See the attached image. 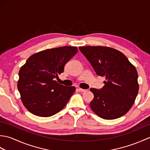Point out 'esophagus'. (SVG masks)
Returning a JSON list of instances; mask_svg holds the SVG:
<instances>
[{"label":"esophagus","mask_w":150,"mask_h":150,"mask_svg":"<svg viewBox=\"0 0 150 150\" xmlns=\"http://www.w3.org/2000/svg\"><path fill=\"white\" fill-rule=\"evenodd\" d=\"M78 90L80 92H82V93H83V92H86L87 91V90H84V89H81V88H79Z\"/></svg>","instance_id":"1"}]
</instances>
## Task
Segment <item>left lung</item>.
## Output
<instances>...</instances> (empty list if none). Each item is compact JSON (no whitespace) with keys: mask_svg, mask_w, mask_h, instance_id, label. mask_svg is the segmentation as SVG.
<instances>
[{"mask_svg":"<svg viewBox=\"0 0 150 150\" xmlns=\"http://www.w3.org/2000/svg\"><path fill=\"white\" fill-rule=\"evenodd\" d=\"M79 48L95 73L106 77L103 88H90L94 95L90 104L91 110L106 120L123 116L132 108L138 94L136 68L122 53L111 47L84 46Z\"/></svg>","mask_w":150,"mask_h":150,"instance_id":"8db88e82","label":"left lung"}]
</instances>
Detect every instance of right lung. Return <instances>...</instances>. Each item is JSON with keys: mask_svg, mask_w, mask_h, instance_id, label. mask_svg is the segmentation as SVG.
I'll use <instances>...</instances> for the list:
<instances>
[{"mask_svg": "<svg viewBox=\"0 0 150 150\" xmlns=\"http://www.w3.org/2000/svg\"><path fill=\"white\" fill-rule=\"evenodd\" d=\"M77 47L63 46L33 54L21 67L17 86L24 106L30 113L43 117L57 113L75 91L55 81L64 66L77 52Z\"/></svg>", "mask_w": 150, "mask_h": 150, "instance_id": "add662e5", "label": "right lung"}]
</instances>
